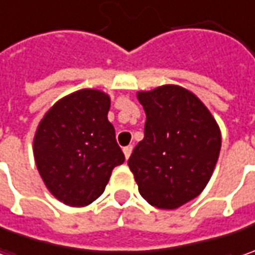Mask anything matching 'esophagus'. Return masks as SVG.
Returning <instances> with one entry per match:
<instances>
[{"instance_id": "34e87169", "label": "esophagus", "mask_w": 255, "mask_h": 255, "mask_svg": "<svg viewBox=\"0 0 255 255\" xmlns=\"http://www.w3.org/2000/svg\"><path fill=\"white\" fill-rule=\"evenodd\" d=\"M132 150H133L132 146H126V147H123V153H125V157H126V159H129V157H130Z\"/></svg>"}]
</instances>
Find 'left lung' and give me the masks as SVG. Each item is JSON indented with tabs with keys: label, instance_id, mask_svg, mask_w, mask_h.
I'll use <instances>...</instances> for the list:
<instances>
[{
	"label": "left lung",
	"instance_id": "1",
	"mask_svg": "<svg viewBox=\"0 0 255 255\" xmlns=\"http://www.w3.org/2000/svg\"><path fill=\"white\" fill-rule=\"evenodd\" d=\"M136 96L146 112L144 137L128 164L150 206L179 209L210 180L220 154V126L207 106L179 85L139 91Z\"/></svg>",
	"mask_w": 255,
	"mask_h": 255
}]
</instances>
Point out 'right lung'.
Instances as JSON below:
<instances>
[{"instance_id": "add662e5", "label": "right lung", "mask_w": 255, "mask_h": 255, "mask_svg": "<svg viewBox=\"0 0 255 255\" xmlns=\"http://www.w3.org/2000/svg\"><path fill=\"white\" fill-rule=\"evenodd\" d=\"M109 95L79 89L48 109L34 134V159L39 176L55 199L71 207L96 200L112 170L125 162L108 121Z\"/></svg>"}]
</instances>
